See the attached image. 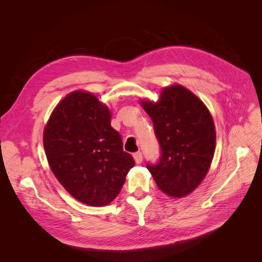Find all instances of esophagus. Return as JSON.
<instances>
[{
  "label": "esophagus",
  "instance_id": "esophagus-1",
  "mask_svg": "<svg viewBox=\"0 0 262 262\" xmlns=\"http://www.w3.org/2000/svg\"><path fill=\"white\" fill-rule=\"evenodd\" d=\"M133 157H134V161H136L137 164H141L142 161H143V155H142L141 152H137L133 154Z\"/></svg>",
  "mask_w": 262,
  "mask_h": 262
}]
</instances>
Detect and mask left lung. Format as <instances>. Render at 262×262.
<instances>
[{
	"instance_id": "1",
	"label": "left lung",
	"mask_w": 262,
	"mask_h": 262,
	"mask_svg": "<svg viewBox=\"0 0 262 262\" xmlns=\"http://www.w3.org/2000/svg\"><path fill=\"white\" fill-rule=\"evenodd\" d=\"M153 121L161 156L147 162L157 187L164 193L182 198L201 184L215 148V128L208 108L180 85L166 87L157 102L142 101Z\"/></svg>"
}]
</instances>
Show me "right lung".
Listing matches in <instances>:
<instances>
[{
    "label": "right lung",
    "mask_w": 262,
    "mask_h": 262,
    "mask_svg": "<svg viewBox=\"0 0 262 262\" xmlns=\"http://www.w3.org/2000/svg\"><path fill=\"white\" fill-rule=\"evenodd\" d=\"M110 119L94 95L74 92L53 110L43 132L54 176L76 200L93 207L112 202L134 166Z\"/></svg>",
    "instance_id": "right-lung-1"
}]
</instances>
